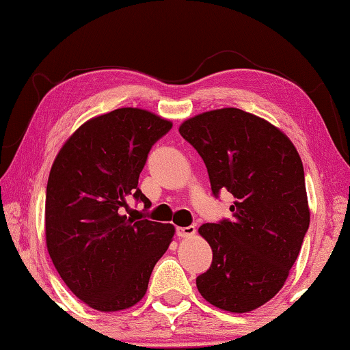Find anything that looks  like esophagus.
<instances>
[{"label":"esophagus","mask_w":350,"mask_h":350,"mask_svg":"<svg viewBox=\"0 0 350 350\" xmlns=\"http://www.w3.org/2000/svg\"><path fill=\"white\" fill-rule=\"evenodd\" d=\"M196 228L195 226H185V228H176V234L179 237H190L195 236Z\"/></svg>","instance_id":"34e87169"}]
</instances>
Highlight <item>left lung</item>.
<instances>
[{"instance_id": "obj_1", "label": "left lung", "mask_w": 350, "mask_h": 350, "mask_svg": "<svg viewBox=\"0 0 350 350\" xmlns=\"http://www.w3.org/2000/svg\"><path fill=\"white\" fill-rule=\"evenodd\" d=\"M179 133L204 161L212 195L236 198L232 218L200 228L213 256L198 291L225 311L256 310L283 288L310 226L300 155L283 132L239 108L198 114Z\"/></svg>"}]
</instances>
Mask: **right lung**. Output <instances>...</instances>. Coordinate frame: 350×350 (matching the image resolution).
I'll list each match as a JSON object with an SVG mask.
<instances>
[{
	"label": "right lung",
	"mask_w": 350,
	"mask_h": 350,
	"mask_svg": "<svg viewBox=\"0 0 350 350\" xmlns=\"http://www.w3.org/2000/svg\"><path fill=\"white\" fill-rule=\"evenodd\" d=\"M173 124L138 108H118L81 125L51 166L45 195L46 248L62 281L98 311L138 304L173 225L122 215L127 201H150L138 179L152 146Z\"/></svg>",
	"instance_id": "1"
}]
</instances>
